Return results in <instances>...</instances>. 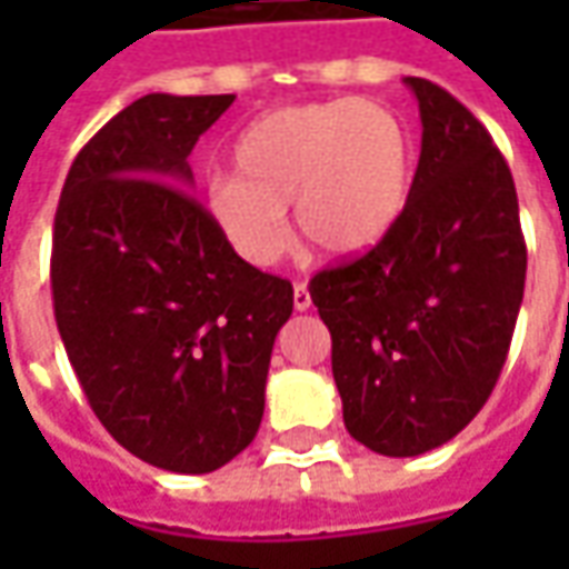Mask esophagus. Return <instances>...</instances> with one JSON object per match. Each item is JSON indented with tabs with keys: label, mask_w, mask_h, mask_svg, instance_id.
Masks as SVG:
<instances>
[{
	"label": "esophagus",
	"mask_w": 569,
	"mask_h": 569,
	"mask_svg": "<svg viewBox=\"0 0 569 569\" xmlns=\"http://www.w3.org/2000/svg\"><path fill=\"white\" fill-rule=\"evenodd\" d=\"M313 307V297H310V291H307V284L303 281H297L295 284V310H310Z\"/></svg>",
	"instance_id": "1"
}]
</instances>
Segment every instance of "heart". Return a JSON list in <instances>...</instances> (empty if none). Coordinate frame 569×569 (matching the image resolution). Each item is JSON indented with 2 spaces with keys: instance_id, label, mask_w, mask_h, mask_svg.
<instances>
[{
  "instance_id": "b5f03b06",
  "label": "heart",
  "mask_w": 569,
  "mask_h": 569,
  "mask_svg": "<svg viewBox=\"0 0 569 569\" xmlns=\"http://www.w3.org/2000/svg\"><path fill=\"white\" fill-rule=\"evenodd\" d=\"M415 177L405 122L377 100L281 107L233 144V173L208 180L206 208L237 256L269 269L288 250L284 208L326 256H361L399 224Z\"/></svg>"
}]
</instances>
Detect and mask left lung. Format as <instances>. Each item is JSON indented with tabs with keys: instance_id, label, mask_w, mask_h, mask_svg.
Segmentation results:
<instances>
[{
	"instance_id": "obj_1",
	"label": "left lung",
	"mask_w": 569,
	"mask_h": 569,
	"mask_svg": "<svg viewBox=\"0 0 569 569\" xmlns=\"http://www.w3.org/2000/svg\"><path fill=\"white\" fill-rule=\"evenodd\" d=\"M421 158L389 237L310 278L348 433L380 456L443 447L485 408L513 339L526 240L491 132L427 78Z\"/></svg>"
}]
</instances>
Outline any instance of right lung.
Wrapping results in <instances>:
<instances>
[{"instance_id":"obj_1","label":"right lung","mask_w":569,"mask_h":569,"mask_svg":"<svg viewBox=\"0 0 569 569\" xmlns=\"http://www.w3.org/2000/svg\"><path fill=\"white\" fill-rule=\"evenodd\" d=\"M233 94H144L69 167L53 221V313L110 437L148 466L221 469L250 447L288 278L243 262L187 192L189 151Z\"/></svg>"}]
</instances>
